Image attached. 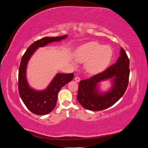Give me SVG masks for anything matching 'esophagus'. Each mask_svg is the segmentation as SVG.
Returning <instances> with one entry per match:
<instances>
[{"label":"esophagus","mask_w":148,"mask_h":148,"mask_svg":"<svg viewBox=\"0 0 148 148\" xmlns=\"http://www.w3.org/2000/svg\"><path fill=\"white\" fill-rule=\"evenodd\" d=\"M75 80L77 82H79V81H80V78H79V77H75Z\"/></svg>","instance_id":"obj_1"}]
</instances>
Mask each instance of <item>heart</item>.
I'll return each mask as SVG.
<instances>
[{
    "mask_svg": "<svg viewBox=\"0 0 148 148\" xmlns=\"http://www.w3.org/2000/svg\"><path fill=\"white\" fill-rule=\"evenodd\" d=\"M113 51L109 45H104L97 42H90L78 48L75 59L79 62H85V69L88 73L96 75L104 71L110 64ZM71 63L76 66L77 61L73 58Z\"/></svg>",
    "mask_w": 148,
    "mask_h": 148,
    "instance_id": "1",
    "label": "heart"
}]
</instances>
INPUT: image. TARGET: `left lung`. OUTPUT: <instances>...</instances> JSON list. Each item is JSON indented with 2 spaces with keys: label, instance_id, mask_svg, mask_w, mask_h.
Segmentation results:
<instances>
[{
  "label": "left lung",
  "instance_id": "obj_1",
  "mask_svg": "<svg viewBox=\"0 0 148 148\" xmlns=\"http://www.w3.org/2000/svg\"><path fill=\"white\" fill-rule=\"evenodd\" d=\"M130 61L124 49L121 47L116 63L102 73L79 83L77 100L84 108L102 110L109 108L123 96L127 88L130 75ZM110 80L112 86L105 92L99 89L101 82Z\"/></svg>",
  "mask_w": 148,
  "mask_h": 148
}]
</instances>
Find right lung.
Returning a JSON list of instances; mask_svg holds the SVG:
<instances>
[{
    "mask_svg": "<svg viewBox=\"0 0 148 148\" xmlns=\"http://www.w3.org/2000/svg\"><path fill=\"white\" fill-rule=\"evenodd\" d=\"M68 36L57 37H45L35 41L24 53L21 60L18 71V91L21 99L26 107L36 115H46L54 108L60 89L73 79V73H57L47 87L44 90H36L31 88L26 78V69L28 62L39 47L47 46L53 42H59Z\"/></svg>",
    "mask_w": 148,
    "mask_h": 148,
    "instance_id": "add662e5",
    "label": "right lung"
}]
</instances>
